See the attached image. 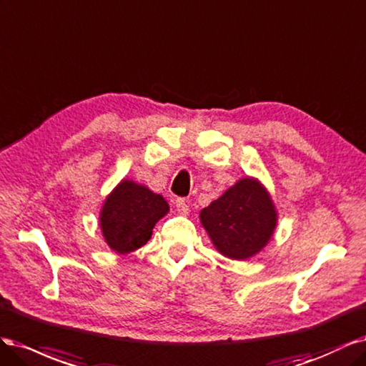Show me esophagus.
<instances>
[{
    "label": "esophagus",
    "mask_w": 366,
    "mask_h": 366,
    "mask_svg": "<svg viewBox=\"0 0 366 366\" xmlns=\"http://www.w3.org/2000/svg\"><path fill=\"white\" fill-rule=\"evenodd\" d=\"M174 207H176V211H178V213L182 214V216L188 214V211H190V208H188V204L185 202V199H182V197L176 199Z\"/></svg>",
    "instance_id": "1"
}]
</instances>
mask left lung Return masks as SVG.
I'll return each instance as SVG.
<instances>
[{
    "mask_svg": "<svg viewBox=\"0 0 366 366\" xmlns=\"http://www.w3.org/2000/svg\"><path fill=\"white\" fill-rule=\"evenodd\" d=\"M200 223L216 249L231 260H247L272 239L278 214L266 187L246 176L200 211Z\"/></svg>",
    "mask_w": 366,
    "mask_h": 366,
    "instance_id": "left-lung-1",
    "label": "left lung"
}]
</instances>
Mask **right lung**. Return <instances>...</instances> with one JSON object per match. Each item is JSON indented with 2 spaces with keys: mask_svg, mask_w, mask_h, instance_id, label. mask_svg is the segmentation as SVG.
<instances>
[{
  "mask_svg": "<svg viewBox=\"0 0 366 366\" xmlns=\"http://www.w3.org/2000/svg\"><path fill=\"white\" fill-rule=\"evenodd\" d=\"M161 194L143 184L123 179L106 197L99 223L104 242L117 254H129L146 244L157 222L169 213Z\"/></svg>",
  "mask_w": 366,
  "mask_h": 366,
  "instance_id": "1",
  "label": "right lung"
}]
</instances>
